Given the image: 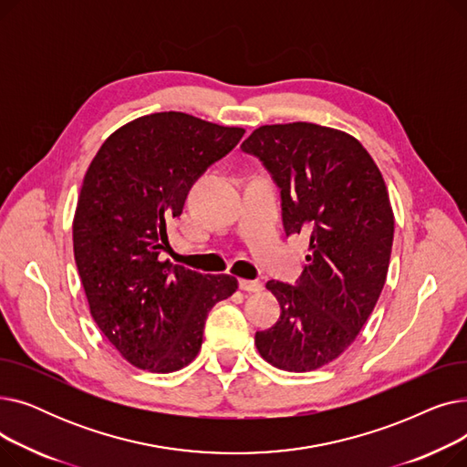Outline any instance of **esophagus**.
<instances>
[{
    "instance_id": "obj_1",
    "label": "esophagus",
    "mask_w": 467,
    "mask_h": 467,
    "mask_svg": "<svg viewBox=\"0 0 467 467\" xmlns=\"http://www.w3.org/2000/svg\"><path fill=\"white\" fill-rule=\"evenodd\" d=\"M240 289L248 293H259L263 289V284L259 280H240Z\"/></svg>"
}]
</instances>
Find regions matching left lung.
<instances>
[{"instance_id": "left-lung-1", "label": "left lung", "mask_w": 467, "mask_h": 467, "mask_svg": "<svg viewBox=\"0 0 467 467\" xmlns=\"http://www.w3.org/2000/svg\"><path fill=\"white\" fill-rule=\"evenodd\" d=\"M240 150L280 187L285 234H310L297 284L266 282L282 314L255 347L278 369H320L356 340L384 287L394 242L386 183L354 136L314 122L259 127Z\"/></svg>"}]
</instances>
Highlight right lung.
<instances>
[{
	"mask_svg": "<svg viewBox=\"0 0 467 467\" xmlns=\"http://www.w3.org/2000/svg\"><path fill=\"white\" fill-rule=\"evenodd\" d=\"M244 132L182 111L151 113L115 130L87 170L73 217L76 265L96 326L140 369L189 365L208 312L238 289L234 276L159 257L192 183Z\"/></svg>",
	"mask_w": 467,
	"mask_h": 467,
	"instance_id": "1",
	"label": "right lung"
}]
</instances>
